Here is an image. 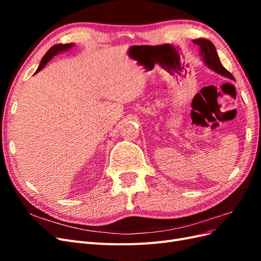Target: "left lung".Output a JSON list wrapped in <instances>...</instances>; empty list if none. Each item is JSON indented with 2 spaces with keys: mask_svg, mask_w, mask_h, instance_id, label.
<instances>
[{
  "mask_svg": "<svg viewBox=\"0 0 261 261\" xmlns=\"http://www.w3.org/2000/svg\"><path fill=\"white\" fill-rule=\"evenodd\" d=\"M193 42L200 48V55L202 57L204 64L212 69L213 72L234 81L233 75L221 64L217 50L211 41L207 40V39H196V40H193Z\"/></svg>",
  "mask_w": 261,
  "mask_h": 261,
  "instance_id": "obj_1",
  "label": "left lung"
}]
</instances>
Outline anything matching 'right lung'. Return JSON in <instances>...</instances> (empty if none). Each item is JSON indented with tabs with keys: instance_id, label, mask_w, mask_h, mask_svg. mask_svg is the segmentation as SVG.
Instances as JSON below:
<instances>
[{
	"instance_id": "add662e5",
	"label": "right lung",
	"mask_w": 261,
	"mask_h": 261,
	"mask_svg": "<svg viewBox=\"0 0 261 261\" xmlns=\"http://www.w3.org/2000/svg\"><path fill=\"white\" fill-rule=\"evenodd\" d=\"M74 45V43H66V44H55V45H53L52 48L45 53V55L44 57L42 58V60H41V63H40V65H39V67L37 68V70H36V73H38V72H40V70L46 65V63H48L53 57H55V55H57L58 53H60V52H64V51H67V50H69L70 48H72V46ZM35 73V74H36Z\"/></svg>"
}]
</instances>
